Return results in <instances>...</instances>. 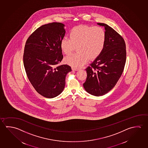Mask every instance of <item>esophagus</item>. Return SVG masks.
<instances>
[{
  "label": "esophagus",
  "mask_w": 148,
  "mask_h": 148,
  "mask_svg": "<svg viewBox=\"0 0 148 148\" xmlns=\"http://www.w3.org/2000/svg\"><path fill=\"white\" fill-rule=\"evenodd\" d=\"M72 70L73 71L79 70V69H77V68H74V67H72Z\"/></svg>",
  "instance_id": "34e87169"
}]
</instances>
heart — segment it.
Wrapping results in <instances>:
<instances>
[{
	"label": "heart",
	"mask_w": 148,
	"mask_h": 148,
	"mask_svg": "<svg viewBox=\"0 0 148 148\" xmlns=\"http://www.w3.org/2000/svg\"><path fill=\"white\" fill-rule=\"evenodd\" d=\"M70 38L65 37L60 42V48L66 55L73 51L76 46L77 53L66 57V63L74 68H79L88 59H94L101 53L106 42V33L99 26L79 25L71 29Z\"/></svg>",
	"instance_id": "obj_1"
}]
</instances>
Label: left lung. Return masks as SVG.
<instances>
[{
    "instance_id": "8db88e82",
    "label": "left lung",
    "mask_w": 148,
    "mask_h": 148,
    "mask_svg": "<svg viewBox=\"0 0 148 148\" xmlns=\"http://www.w3.org/2000/svg\"><path fill=\"white\" fill-rule=\"evenodd\" d=\"M106 42L101 53L86 70L87 79L83 86L90 95L99 97L106 94L116 85L126 62V45L123 38L104 23Z\"/></svg>"
}]
</instances>
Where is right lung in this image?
<instances>
[{
  "label": "right lung",
  "mask_w": 148,
  "mask_h": 148,
  "mask_svg": "<svg viewBox=\"0 0 148 148\" xmlns=\"http://www.w3.org/2000/svg\"><path fill=\"white\" fill-rule=\"evenodd\" d=\"M64 25L53 22L36 29L26 41L23 62L29 81L36 92L53 98L63 91L66 75L72 71L67 64L57 66L63 59L60 42Z\"/></svg>",
  "instance_id": "add662e5"
}]
</instances>
